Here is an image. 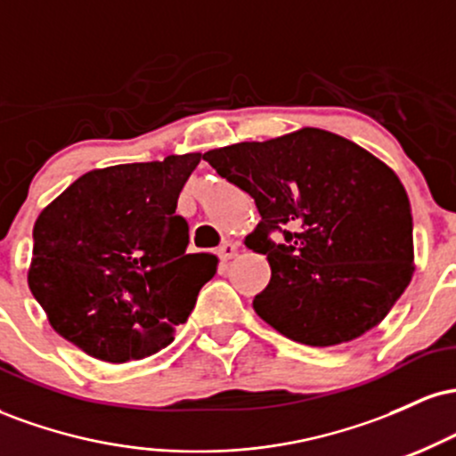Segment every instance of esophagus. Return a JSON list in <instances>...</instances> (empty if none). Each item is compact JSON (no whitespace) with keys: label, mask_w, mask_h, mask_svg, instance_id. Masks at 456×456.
<instances>
[{"label":"esophagus","mask_w":456,"mask_h":456,"mask_svg":"<svg viewBox=\"0 0 456 456\" xmlns=\"http://www.w3.org/2000/svg\"><path fill=\"white\" fill-rule=\"evenodd\" d=\"M235 255H238V246L232 244V242H224L221 248H218V257H221L223 261L233 259Z\"/></svg>","instance_id":"obj_1"}]
</instances>
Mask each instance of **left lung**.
<instances>
[{"label":"left lung","mask_w":456,"mask_h":456,"mask_svg":"<svg viewBox=\"0 0 456 456\" xmlns=\"http://www.w3.org/2000/svg\"><path fill=\"white\" fill-rule=\"evenodd\" d=\"M203 160L259 210L246 246L272 270L253 300L265 323L330 347L388 315L413 274V227L405 188L386 162L322 128L210 150ZM272 231L286 244L272 243Z\"/></svg>","instance_id":"8db88e82"}]
</instances>
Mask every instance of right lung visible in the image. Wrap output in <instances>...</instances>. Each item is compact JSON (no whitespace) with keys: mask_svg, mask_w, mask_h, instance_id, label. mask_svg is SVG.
<instances>
[{"mask_svg":"<svg viewBox=\"0 0 456 456\" xmlns=\"http://www.w3.org/2000/svg\"><path fill=\"white\" fill-rule=\"evenodd\" d=\"M201 154L167 156L81 175L34 224L29 289L60 337L104 362L160 352L216 274L186 255L177 197Z\"/></svg>","mask_w":456,"mask_h":456,"instance_id":"obj_1","label":"right lung"}]
</instances>
